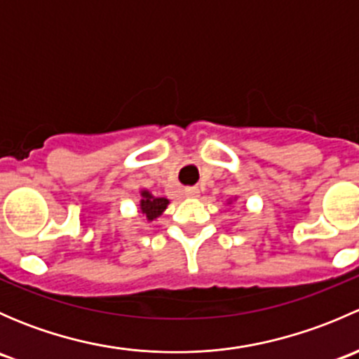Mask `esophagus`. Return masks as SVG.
I'll return each mask as SVG.
<instances>
[{
  "mask_svg": "<svg viewBox=\"0 0 359 359\" xmlns=\"http://www.w3.org/2000/svg\"><path fill=\"white\" fill-rule=\"evenodd\" d=\"M186 196L198 198V196H200V191H198L196 187H187V189H186Z\"/></svg>",
  "mask_w": 359,
  "mask_h": 359,
  "instance_id": "obj_1",
  "label": "esophagus"
}]
</instances>
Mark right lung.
<instances>
[{
  "instance_id": "obj_1",
  "label": "right lung",
  "mask_w": 359,
  "mask_h": 359,
  "mask_svg": "<svg viewBox=\"0 0 359 359\" xmlns=\"http://www.w3.org/2000/svg\"><path fill=\"white\" fill-rule=\"evenodd\" d=\"M142 200H140V212L144 213L147 220H154L156 217L165 212L168 200L166 198H154L149 191H142Z\"/></svg>"
}]
</instances>
